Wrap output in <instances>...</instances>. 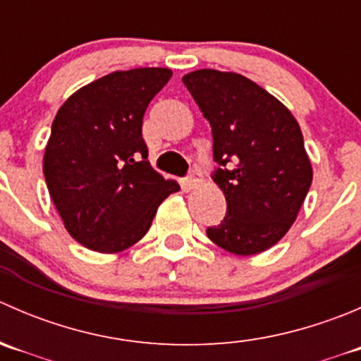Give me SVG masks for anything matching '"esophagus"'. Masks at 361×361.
<instances>
[{
    "label": "esophagus",
    "mask_w": 361,
    "mask_h": 361,
    "mask_svg": "<svg viewBox=\"0 0 361 361\" xmlns=\"http://www.w3.org/2000/svg\"><path fill=\"white\" fill-rule=\"evenodd\" d=\"M202 183V176H201V171L197 169H192L190 174L187 176V185L188 188H195Z\"/></svg>",
    "instance_id": "esophagus-1"
}]
</instances>
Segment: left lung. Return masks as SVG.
Masks as SVG:
<instances>
[{
	"mask_svg": "<svg viewBox=\"0 0 361 361\" xmlns=\"http://www.w3.org/2000/svg\"><path fill=\"white\" fill-rule=\"evenodd\" d=\"M181 80L211 126L213 180L227 201L207 238L228 253H262L290 231L311 187L300 127L285 104L238 73L197 69Z\"/></svg>",
	"mask_w": 361,
	"mask_h": 361,
	"instance_id": "obj_1",
	"label": "left lung"
}]
</instances>
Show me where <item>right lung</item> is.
<instances>
[{
    "label": "right lung",
    "instance_id": "right-lung-1",
    "mask_svg": "<svg viewBox=\"0 0 361 361\" xmlns=\"http://www.w3.org/2000/svg\"><path fill=\"white\" fill-rule=\"evenodd\" d=\"M171 76L167 68L110 73L76 90L54 118L43 174L64 227L85 248L133 246L160 202L180 190L152 169L141 134L148 104Z\"/></svg>",
    "mask_w": 361,
    "mask_h": 361
}]
</instances>
